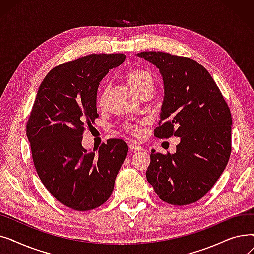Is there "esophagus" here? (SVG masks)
Segmentation results:
<instances>
[{
  "instance_id": "esophagus-1",
  "label": "esophagus",
  "mask_w": 254,
  "mask_h": 254,
  "mask_svg": "<svg viewBox=\"0 0 254 254\" xmlns=\"http://www.w3.org/2000/svg\"><path fill=\"white\" fill-rule=\"evenodd\" d=\"M128 146H129V148L132 149V150H136V151H142V150H143V147H141V146H139V145L136 144V143L130 142V143L128 144Z\"/></svg>"
}]
</instances>
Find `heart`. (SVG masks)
I'll return each mask as SVG.
<instances>
[{
	"label": "heart",
	"instance_id": "b5f03b06",
	"mask_svg": "<svg viewBox=\"0 0 254 254\" xmlns=\"http://www.w3.org/2000/svg\"><path fill=\"white\" fill-rule=\"evenodd\" d=\"M126 79L128 83V85L131 87V89L134 90L137 95H141L142 92L148 90L150 88H153V79L152 76L145 70L141 69H134L127 72L126 74ZM106 97V89H103L100 98H99V104L103 105ZM128 130L131 132V134H139V129L137 127H129Z\"/></svg>",
	"mask_w": 254,
	"mask_h": 254
}]
</instances>
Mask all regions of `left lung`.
I'll return each mask as SVG.
<instances>
[{
	"label": "left lung",
	"instance_id": "1",
	"mask_svg": "<svg viewBox=\"0 0 254 254\" xmlns=\"http://www.w3.org/2000/svg\"><path fill=\"white\" fill-rule=\"evenodd\" d=\"M162 74L165 97L154 136L180 137L174 154L151 151L146 178L162 201L184 206L202 198L228 165L232 115L209 72L192 59L143 51Z\"/></svg>",
	"mask_w": 254,
	"mask_h": 254
}]
</instances>
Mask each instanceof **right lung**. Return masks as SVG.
Returning a JSON list of instances; mask_svg holds the SVG:
<instances>
[{
  "instance_id": "right-lung-1",
  "label": "right lung",
  "mask_w": 254,
  "mask_h": 254,
  "mask_svg": "<svg viewBox=\"0 0 254 254\" xmlns=\"http://www.w3.org/2000/svg\"><path fill=\"white\" fill-rule=\"evenodd\" d=\"M125 60L124 53L89 55L53 68L39 86L26 124L34 165L48 191L73 210L108 201L127 154L120 139L103 143L98 154L81 144L85 127L99 117L100 82Z\"/></svg>"
}]
</instances>
